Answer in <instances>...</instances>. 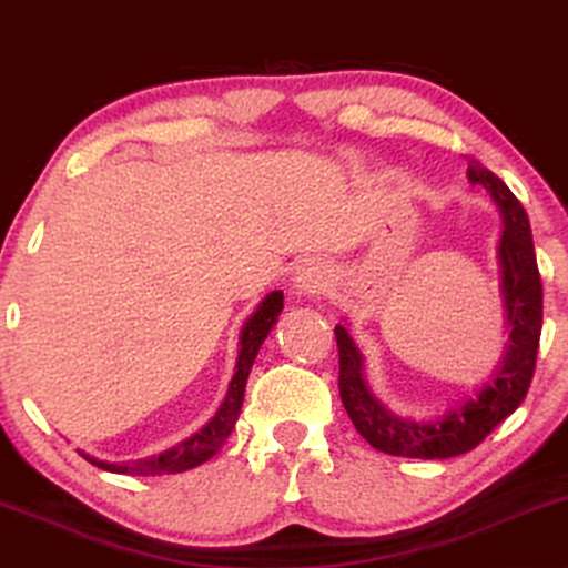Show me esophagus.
I'll list each match as a JSON object with an SVG mask.
<instances>
[{"label": "esophagus", "instance_id": "esophagus-1", "mask_svg": "<svg viewBox=\"0 0 568 568\" xmlns=\"http://www.w3.org/2000/svg\"><path fill=\"white\" fill-rule=\"evenodd\" d=\"M329 270L327 264L322 262H306L296 270V277H293V288H296L298 296H316V293L327 291L329 285Z\"/></svg>", "mask_w": 568, "mask_h": 568}]
</instances>
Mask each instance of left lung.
I'll return each instance as SVG.
<instances>
[{"instance_id":"8db88e82","label":"left lung","mask_w":568,"mask_h":568,"mask_svg":"<svg viewBox=\"0 0 568 568\" xmlns=\"http://www.w3.org/2000/svg\"><path fill=\"white\" fill-rule=\"evenodd\" d=\"M467 179L486 186L501 207L504 233L498 244L501 293L509 324V345L494 379L478 395L438 420L415 423L387 410L363 379V355L343 324L335 327L339 353V397L353 426L374 449L395 457L447 459L478 447L498 423L517 410L527 397L538 361L542 329V283L535 260L532 231L525 207L496 173L480 163H467Z\"/></svg>"}]
</instances>
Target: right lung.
I'll list each match as a JSON object with an SVG mask.
<instances>
[{
	"label": "right lung",
	"mask_w": 568,
	"mask_h": 568,
	"mask_svg": "<svg viewBox=\"0 0 568 568\" xmlns=\"http://www.w3.org/2000/svg\"><path fill=\"white\" fill-rule=\"evenodd\" d=\"M280 312H283V291H272L270 296L262 301L260 308L252 314V320L246 322V327L241 329V353L236 363V374H233L229 395H225L221 410L213 415V420H210L207 426H202L196 434L176 444V447L165 449L155 457L138 459V463L113 465V463H101V459L90 457L85 452H80V455L85 457L90 465L101 467V470L132 473V475H171V473L192 470V467L207 463V459L223 447L225 438L231 436L233 426H236L241 403H244L246 379H248V372H252L256 351H260V345L264 343V337H267L272 324L277 322Z\"/></svg>",
	"instance_id": "add662e5"
}]
</instances>
